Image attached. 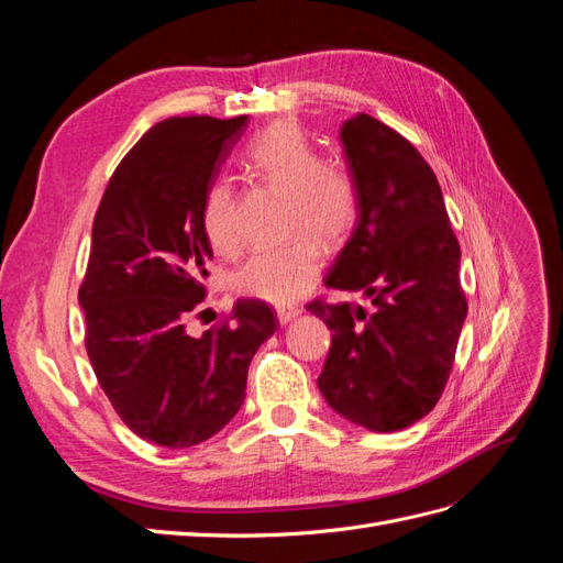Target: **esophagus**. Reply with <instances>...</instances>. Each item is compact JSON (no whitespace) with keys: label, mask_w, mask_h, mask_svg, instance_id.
Returning <instances> with one entry per match:
<instances>
[{"label":"esophagus","mask_w":563,"mask_h":563,"mask_svg":"<svg viewBox=\"0 0 563 563\" xmlns=\"http://www.w3.org/2000/svg\"><path fill=\"white\" fill-rule=\"evenodd\" d=\"M275 312H277L279 323H288V321H294L300 314V308H298V305H277Z\"/></svg>","instance_id":"1"}]
</instances>
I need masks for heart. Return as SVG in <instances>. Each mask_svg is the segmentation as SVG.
<instances>
[{
	"label": "heart",
	"mask_w": 563,
	"mask_h": 563,
	"mask_svg": "<svg viewBox=\"0 0 563 563\" xmlns=\"http://www.w3.org/2000/svg\"><path fill=\"white\" fill-rule=\"evenodd\" d=\"M242 166L253 180L288 197L291 230L302 228L323 244H338L350 234L356 220L354 185L345 172L323 164L314 143L296 124L277 122L255 135ZM201 223L218 253L240 249L234 190L228 180H216L207 190ZM316 241L298 236L284 246L255 251L234 269L232 288L240 296L267 302L296 300L312 286L323 265V249Z\"/></svg>",
	"instance_id": "obj_1"
}]
</instances>
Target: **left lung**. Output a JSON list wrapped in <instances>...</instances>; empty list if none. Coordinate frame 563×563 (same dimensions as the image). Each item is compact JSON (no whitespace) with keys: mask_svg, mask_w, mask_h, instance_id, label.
<instances>
[{"mask_svg":"<svg viewBox=\"0 0 563 563\" xmlns=\"http://www.w3.org/2000/svg\"><path fill=\"white\" fill-rule=\"evenodd\" d=\"M356 220L323 284L362 294L310 302L331 350L317 378L338 416L371 432H397L428 416L449 380L467 302L460 246L432 168L404 135L356 112L340 126Z\"/></svg>","mask_w":563,"mask_h":563,"instance_id":"8db88e82","label":"left lung"}]
</instances>
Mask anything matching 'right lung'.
Wrapping results in <instances>:
<instances>
[{
  "instance_id": "1",
  "label": "right lung",
  "mask_w": 563,
  "mask_h": 563,
  "mask_svg": "<svg viewBox=\"0 0 563 563\" xmlns=\"http://www.w3.org/2000/svg\"><path fill=\"white\" fill-rule=\"evenodd\" d=\"M234 119L168 117L117 166L100 201L79 308L96 378L131 432L190 449L240 411L253 354L277 331L261 300H236L232 323L190 335L213 258L201 209L246 131Z\"/></svg>"
}]
</instances>
